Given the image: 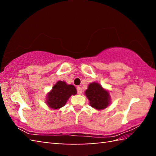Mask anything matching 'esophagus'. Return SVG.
Instances as JSON below:
<instances>
[{
	"label": "esophagus",
	"instance_id": "34e87169",
	"mask_svg": "<svg viewBox=\"0 0 156 156\" xmlns=\"http://www.w3.org/2000/svg\"><path fill=\"white\" fill-rule=\"evenodd\" d=\"M77 92L78 94H81L82 93H83V90H82V88L80 87H77Z\"/></svg>",
	"mask_w": 156,
	"mask_h": 156
}]
</instances>
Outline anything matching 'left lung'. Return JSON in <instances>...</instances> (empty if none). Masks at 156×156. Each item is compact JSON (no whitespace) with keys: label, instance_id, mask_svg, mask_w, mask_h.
Segmentation results:
<instances>
[{"label":"left lung","instance_id":"8db88e82","mask_svg":"<svg viewBox=\"0 0 156 156\" xmlns=\"http://www.w3.org/2000/svg\"><path fill=\"white\" fill-rule=\"evenodd\" d=\"M84 93L89 100L90 106L94 109L97 110L104 109L109 105V92L105 89L99 83H90Z\"/></svg>","mask_w":156,"mask_h":156}]
</instances>
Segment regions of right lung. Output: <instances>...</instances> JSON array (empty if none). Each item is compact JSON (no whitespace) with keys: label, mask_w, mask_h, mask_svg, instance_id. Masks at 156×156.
Masks as SVG:
<instances>
[{"label":"right lung","mask_w":156,"mask_h":156,"mask_svg":"<svg viewBox=\"0 0 156 156\" xmlns=\"http://www.w3.org/2000/svg\"><path fill=\"white\" fill-rule=\"evenodd\" d=\"M76 93V89L72 84H67L64 81H58L47 94L46 103L51 109H60L65 106L72 95Z\"/></svg>","instance_id":"add662e5"}]
</instances>
